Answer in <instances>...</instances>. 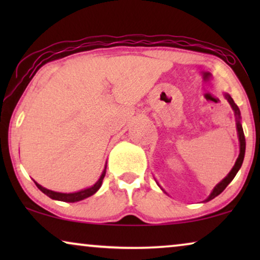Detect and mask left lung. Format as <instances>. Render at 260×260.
Listing matches in <instances>:
<instances>
[{
  "instance_id": "1",
  "label": "left lung",
  "mask_w": 260,
  "mask_h": 260,
  "mask_svg": "<svg viewBox=\"0 0 260 260\" xmlns=\"http://www.w3.org/2000/svg\"><path fill=\"white\" fill-rule=\"evenodd\" d=\"M223 97H225L227 99V102L230 103L231 108H232L233 112H234V116H236V125H237V133H238V140H239V156H238L237 161L236 163H234L233 168L231 169V172L227 174V176L225 177V179H222L220 182L216 184V186L213 188V190L211 191V194L208 195V198L206 199V200L204 202H208L211 201L212 199H214L215 197H218L219 194H221L223 189L229 186V184L232 182V180L234 179V176L237 175V173L239 172V169L241 168V165H243V161H244V157H245V149H246V142H245V136H244V130H243V126H241V116H240V110L239 108H238V105L234 103V101L232 99V97L229 93H223ZM158 184V183H157ZM159 186V184H158ZM159 188L162 189V187L159 186ZM163 191H165V189H162ZM166 193V191H165Z\"/></svg>"
}]
</instances>
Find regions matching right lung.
Instances as JSON below:
<instances>
[{"mask_svg":"<svg viewBox=\"0 0 260 260\" xmlns=\"http://www.w3.org/2000/svg\"><path fill=\"white\" fill-rule=\"evenodd\" d=\"M105 173H106V165H105L104 170H103L101 177H99L98 181L93 184V186L85 188V189L74 191V193H60V191H54V190L47 189V188L42 187L41 184L35 182V181H34V182H35V184H37V187L39 188V189L42 191V193L46 194L47 197H49L51 199H53V200L63 201V202H77V201L84 200V199H86L88 197H91V195H93L94 193H97L99 188L102 187V183H103V180H104Z\"/></svg>","mask_w":260,"mask_h":260,"instance_id":"add662e5","label":"right lung"}]
</instances>
